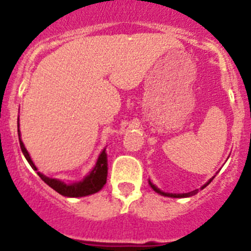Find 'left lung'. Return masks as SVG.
Listing matches in <instances>:
<instances>
[{
  "label": "left lung",
  "mask_w": 251,
  "mask_h": 251,
  "mask_svg": "<svg viewBox=\"0 0 251 251\" xmlns=\"http://www.w3.org/2000/svg\"><path fill=\"white\" fill-rule=\"evenodd\" d=\"M212 178H214V177H212ZM212 178L210 179V181H208L207 183H205V185H203L202 187H201V190H202V188H205L206 186L208 185V183L211 182V181H212ZM148 182H150L151 187H152L153 190H154V191L157 192V194L162 195V196H167V197H176V199H181V197H190V196H194V195H196L197 192H199V190H195V191L187 192V194H168V192H163V191H161V190H159V188H157L156 186H154V185H153L152 182H151V181H148Z\"/></svg>",
  "instance_id": "obj_1"
}]
</instances>
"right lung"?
Wrapping results in <instances>:
<instances>
[{
    "label": "right lung",
    "mask_w": 251,
    "mask_h": 251,
    "mask_svg": "<svg viewBox=\"0 0 251 251\" xmlns=\"http://www.w3.org/2000/svg\"><path fill=\"white\" fill-rule=\"evenodd\" d=\"M17 132H19V139H20V147H21L22 153L25 158L27 159V162L30 163V166L34 168L35 171H37L36 166L34 165V162L31 159L30 154H28L27 150L25 148L24 143L21 141V134H20L19 129V119H17ZM37 175L40 176V178L43 179L46 185L50 186L51 188H54L55 191L59 192L60 195L66 197H83L88 196V195H93L95 192L100 191L103 186L106 182V176H108V159H106V153L105 150L101 151V153L99 154L98 159H97V163H95L94 168L90 171V174L83 178L79 182L74 183H65L63 181L56 178H50V177H46L45 175L37 172Z\"/></svg>",
    "instance_id": "add662e5"
}]
</instances>
